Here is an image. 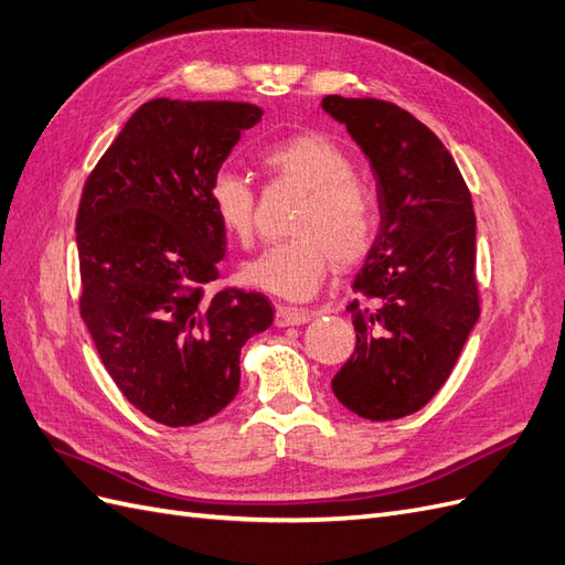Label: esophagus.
Wrapping results in <instances>:
<instances>
[{
	"label": "esophagus",
	"mask_w": 565,
	"mask_h": 565,
	"mask_svg": "<svg viewBox=\"0 0 565 565\" xmlns=\"http://www.w3.org/2000/svg\"><path fill=\"white\" fill-rule=\"evenodd\" d=\"M309 309H297V306H278L276 309V324L278 328H289V324H303L311 320Z\"/></svg>",
	"instance_id": "esophagus-1"
}]
</instances>
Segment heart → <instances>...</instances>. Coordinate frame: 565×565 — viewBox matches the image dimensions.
<instances>
[{"label": "heart", "mask_w": 565, "mask_h": 565, "mask_svg": "<svg viewBox=\"0 0 565 565\" xmlns=\"http://www.w3.org/2000/svg\"><path fill=\"white\" fill-rule=\"evenodd\" d=\"M266 172L299 188L306 202L289 233L295 237L266 247L243 266V280L285 299H309L334 262L339 268L363 264L380 233V207L370 188L358 181L353 160L332 139L299 134L259 152ZM212 212L233 241L254 237L256 193L252 181L233 169L210 183Z\"/></svg>", "instance_id": "obj_1"}]
</instances>
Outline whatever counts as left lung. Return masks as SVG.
<instances>
[{"label":"left lung","mask_w":565,"mask_h":565,"mask_svg":"<svg viewBox=\"0 0 565 565\" xmlns=\"http://www.w3.org/2000/svg\"><path fill=\"white\" fill-rule=\"evenodd\" d=\"M377 177L382 228L353 280L355 351L332 391L372 422L417 413L448 382L481 316L471 193L438 136L380 98L324 96Z\"/></svg>","instance_id":"obj_1"}]
</instances>
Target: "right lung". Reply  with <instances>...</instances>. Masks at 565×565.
I'll use <instances>...</instances> for the list:
<instances>
[{
	"mask_svg": "<svg viewBox=\"0 0 565 565\" xmlns=\"http://www.w3.org/2000/svg\"><path fill=\"white\" fill-rule=\"evenodd\" d=\"M259 119L233 100H148L82 188L79 316L122 396L174 429L235 398L245 341L273 322L252 289L207 295L226 256L210 183Z\"/></svg>",
	"mask_w": 565,
	"mask_h": 565,
	"instance_id": "obj_1",
	"label": "right lung"
}]
</instances>
